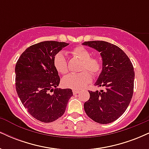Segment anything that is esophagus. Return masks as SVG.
Returning <instances> with one entry per match:
<instances>
[{"label": "esophagus", "mask_w": 149, "mask_h": 149, "mask_svg": "<svg viewBox=\"0 0 149 149\" xmlns=\"http://www.w3.org/2000/svg\"><path fill=\"white\" fill-rule=\"evenodd\" d=\"M80 92L79 90H73V95H76V94H78Z\"/></svg>", "instance_id": "34e87169"}]
</instances>
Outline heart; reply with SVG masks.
<instances>
[{
	"mask_svg": "<svg viewBox=\"0 0 149 149\" xmlns=\"http://www.w3.org/2000/svg\"><path fill=\"white\" fill-rule=\"evenodd\" d=\"M71 54L73 57L82 61L80 70L81 72L70 73L64 77L62 83L68 88L80 90L86 86L92 80V74L97 76L102 72L103 64L102 61L98 57H92L91 52L83 46H76L71 49ZM54 67L59 73L65 75L69 71L68 61L62 52H59L54 56L53 60Z\"/></svg>",
	"mask_w": 149,
	"mask_h": 149,
	"instance_id": "obj_1",
	"label": "heart"
}]
</instances>
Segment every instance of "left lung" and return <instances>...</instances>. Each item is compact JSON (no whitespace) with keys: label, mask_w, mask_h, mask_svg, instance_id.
Listing matches in <instances>:
<instances>
[{"label":"left lung","mask_w":149,"mask_h":149,"mask_svg":"<svg viewBox=\"0 0 149 149\" xmlns=\"http://www.w3.org/2000/svg\"><path fill=\"white\" fill-rule=\"evenodd\" d=\"M83 45L100 52L102 71L95 86L100 92L88 90L90 99L84 109L88 117L100 124H108L119 118L130 103L134 92V71L130 59L120 47L102 40L85 41Z\"/></svg>","instance_id":"8db88e82"}]
</instances>
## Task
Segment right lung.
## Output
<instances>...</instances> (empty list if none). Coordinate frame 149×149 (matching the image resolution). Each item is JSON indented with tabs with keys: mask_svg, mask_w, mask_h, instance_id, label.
<instances>
[{
	"mask_svg": "<svg viewBox=\"0 0 149 149\" xmlns=\"http://www.w3.org/2000/svg\"><path fill=\"white\" fill-rule=\"evenodd\" d=\"M68 45L53 40L34 44L22 53L16 63L18 96L28 112L40 122L51 123L62 116L73 96L71 89L57 88L60 78L53 64L54 56Z\"/></svg>",
	"mask_w": 149,
	"mask_h": 149,
	"instance_id": "obj_1",
	"label": "right lung"
}]
</instances>
